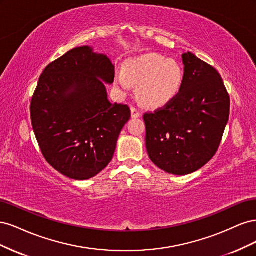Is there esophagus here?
Returning a JSON list of instances; mask_svg holds the SVG:
<instances>
[{
    "instance_id": "obj_1",
    "label": "esophagus",
    "mask_w": 256,
    "mask_h": 256,
    "mask_svg": "<svg viewBox=\"0 0 256 256\" xmlns=\"http://www.w3.org/2000/svg\"><path fill=\"white\" fill-rule=\"evenodd\" d=\"M140 115H141V113H140V111H138V110L136 109V108L131 106V116H132L134 118H140Z\"/></svg>"
}]
</instances>
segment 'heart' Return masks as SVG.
<instances>
[{"label": "heart", "mask_w": 256, "mask_h": 256, "mask_svg": "<svg viewBox=\"0 0 256 256\" xmlns=\"http://www.w3.org/2000/svg\"><path fill=\"white\" fill-rule=\"evenodd\" d=\"M184 81L182 66L174 60H166L158 54L132 58L126 69H118L114 82L122 92L138 85V97L147 106L158 108L170 102L180 92Z\"/></svg>", "instance_id": "b5f03b06"}]
</instances>
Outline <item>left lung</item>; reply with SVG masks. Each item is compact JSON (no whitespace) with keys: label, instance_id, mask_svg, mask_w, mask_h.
Here are the masks:
<instances>
[{"label":"left lung","instance_id":"left-lung-1","mask_svg":"<svg viewBox=\"0 0 256 256\" xmlns=\"http://www.w3.org/2000/svg\"><path fill=\"white\" fill-rule=\"evenodd\" d=\"M184 81L177 96L143 115L146 150L164 171L187 175L218 150L228 122L230 100L220 74L190 52L182 54Z\"/></svg>","mask_w":256,"mask_h":256}]
</instances>
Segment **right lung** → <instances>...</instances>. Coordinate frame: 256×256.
<instances>
[{
  "label": "right lung",
  "mask_w": 256,
  "mask_h": 256,
  "mask_svg": "<svg viewBox=\"0 0 256 256\" xmlns=\"http://www.w3.org/2000/svg\"><path fill=\"white\" fill-rule=\"evenodd\" d=\"M111 60L90 47L74 48L42 72L30 100V120L40 152L58 172L76 180L110 164L130 108L108 100Z\"/></svg>",
  "instance_id": "1"
}]
</instances>
